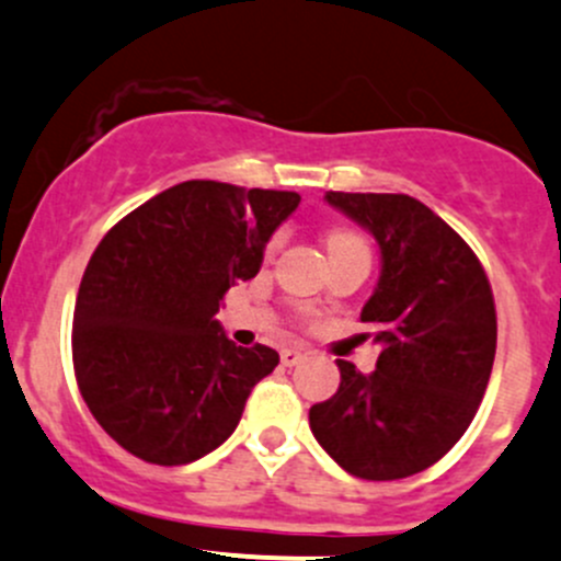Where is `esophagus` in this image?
<instances>
[{
    "label": "esophagus",
    "instance_id": "34e87169",
    "mask_svg": "<svg viewBox=\"0 0 561 561\" xmlns=\"http://www.w3.org/2000/svg\"><path fill=\"white\" fill-rule=\"evenodd\" d=\"M304 359H306V352H300V350H285V352H282V365H287V368L304 363Z\"/></svg>",
    "mask_w": 561,
    "mask_h": 561
}]
</instances>
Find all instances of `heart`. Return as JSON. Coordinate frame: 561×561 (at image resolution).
I'll list each match as a JSON object with an SVG mask.
<instances>
[{"label":"heart","mask_w":561,"mask_h":561,"mask_svg":"<svg viewBox=\"0 0 561 561\" xmlns=\"http://www.w3.org/2000/svg\"><path fill=\"white\" fill-rule=\"evenodd\" d=\"M276 244H279V236H274V239L268 241V250H274ZM350 244L365 247V239L359 233H352V231H333L328 239V250H335V247H350Z\"/></svg>","instance_id":"obj_1"}]
</instances>
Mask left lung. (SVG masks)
Listing matches in <instances>:
<instances>
[{
    "mask_svg": "<svg viewBox=\"0 0 561 561\" xmlns=\"http://www.w3.org/2000/svg\"><path fill=\"white\" fill-rule=\"evenodd\" d=\"M325 198L379 241V285L359 320L381 352L374 374L335 359L339 392L311 405V433L357 479H409L438 462L479 411L497 350L492 287L468 241L416 198Z\"/></svg>",
    "mask_w": 561,
    "mask_h": 561,
    "instance_id": "8db88e82",
    "label": "left lung"
}]
</instances>
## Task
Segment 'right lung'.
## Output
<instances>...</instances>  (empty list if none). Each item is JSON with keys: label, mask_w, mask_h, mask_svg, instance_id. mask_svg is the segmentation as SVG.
I'll return each instance as SVG.
<instances>
[{"label": "right lung", "mask_w": 561, "mask_h": 561, "mask_svg": "<svg viewBox=\"0 0 561 561\" xmlns=\"http://www.w3.org/2000/svg\"><path fill=\"white\" fill-rule=\"evenodd\" d=\"M298 202L187 180L99 241L75 304L72 363L93 420L134 457L172 468L215 451L279 365L268 346H236L215 314L233 282L261 271L265 241Z\"/></svg>", "instance_id": "right-lung-1"}]
</instances>
